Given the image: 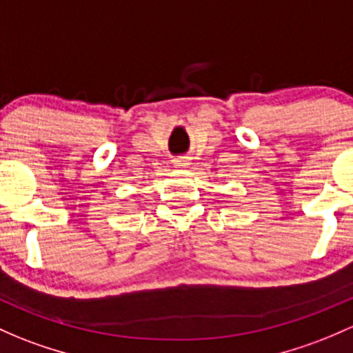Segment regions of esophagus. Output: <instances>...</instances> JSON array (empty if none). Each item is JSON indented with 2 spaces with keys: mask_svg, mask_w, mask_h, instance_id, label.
<instances>
[{
  "mask_svg": "<svg viewBox=\"0 0 353 353\" xmlns=\"http://www.w3.org/2000/svg\"><path fill=\"white\" fill-rule=\"evenodd\" d=\"M176 165H177V167H181V169H186V167L189 165L188 157H181V159H177V161H176Z\"/></svg>",
  "mask_w": 353,
  "mask_h": 353,
  "instance_id": "esophagus-1",
  "label": "esophagus"
}]
</instances>
